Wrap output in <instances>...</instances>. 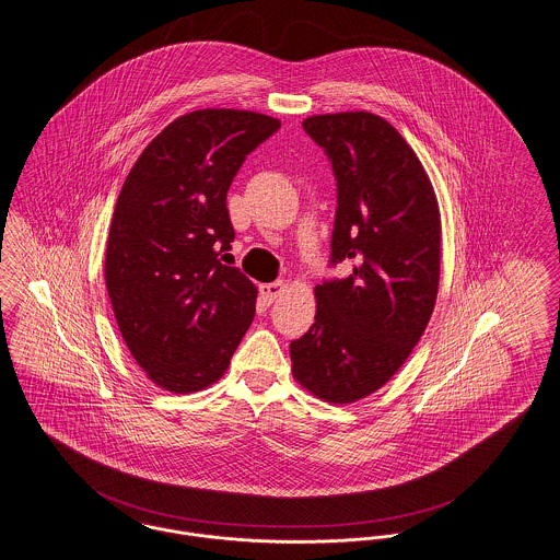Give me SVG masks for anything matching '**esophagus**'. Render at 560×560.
Returning a JSON list of instances; mask_svg holds the SVG:
<instances>
[{
    "label": "esophagus",
    "instance_id": "obj_1",
    "mask_svg": "<svg viewBox=\"0 0 560 560\" xmlns=\"http://www.w3.org/2000/svg\"><path fill=\"white\" fill-rule=\"evenodd\" d=\"M283 281H275V283H261L259 285V299L266 302V304H270V302L275 301L281 292H283Z\"/></svg>",
    "mask_w": 560,
    "mask_h": 560
}]
</instances>
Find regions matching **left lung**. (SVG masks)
<instances>
[{"instance_id": "1", "label": "left lung", "mask_w": 560, "mask_h": 560, "mask_svg": "<svg viewBox=\"0 0 560 560\" xmlns=\"http://www.w3.org/2000/svg\"><path fill=\"white\" fill-rule=\"evenodd\" d=\"M304 131L337 176L330 264L351 275L315 288V324L290 343L294 380L326 402H355L402 366L431 319L441 215L431 178L386 119L315 115Z\"/></svg>"}]
</instances>
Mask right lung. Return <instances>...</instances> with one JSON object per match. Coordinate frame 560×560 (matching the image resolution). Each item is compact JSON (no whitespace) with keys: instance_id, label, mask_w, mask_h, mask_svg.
Wrapping results in <instances>:
<instances>
[{"instance_id":"right-lung-1","label":"right lung","mask_w":560,"mask_h":560,"mask_svg":"<svg viewBox=\"0 0 560 560\" xmlns=\"http://www.w3.org/2000/svg\"><path fill=\"white\" fill-rule=\"evenodd\" d=\"M279 128L252 110L187 113L147 144L121 187L106 290L129 353L168 392L215 384L254 322L258 288L221 264L234 241L225 196Z\"/></svg>"}]
</instances>
